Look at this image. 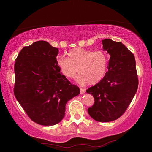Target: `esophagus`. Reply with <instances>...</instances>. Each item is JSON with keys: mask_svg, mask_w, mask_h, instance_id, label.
<instances>
[{"mask_svg": "<svg viewBox=\"0 0 152 152\" xmlns=\"http://www.w3.org/2000/svg\"><path fill=\"white\" fill-rule=\"evenodd\" d=\"M80 94H81V95L84 94V93H86V90H85L84 89H83V88H80Z\"/></svg>", "mask_w": 152, "mask_h": 152, "instance_id": "1", "label": "esophagus"}]
</instances>
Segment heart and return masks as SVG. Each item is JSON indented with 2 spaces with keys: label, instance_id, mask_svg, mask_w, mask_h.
<instances>
[{
  "label": "heart",
  "instance_id": "1",
  "mask_svg": "<svg viewBox=\"0 0 152 152\" xmlns=\"http://www.w3.org/2000/svg\"><path fill=\"white\" fill-rule=\"evenodd\" d=\"M68 57L57 58L56 64L66 78H73L78 72L80 83L95 85L100 82L107 72L108 57L104 51L76 48L66 53Z\"/></svg>",
  "mask_w": 152,
  "mask_h": 152
}]
</instances>
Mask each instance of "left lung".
<instances>
[{
	"label": "left lung",
	"mask_w": 152,
	"mask_h": 152,
	"mask_svg": "<svg viewBox=\"0 0 152 152\" xmlns=\"http://www.w3.org/2000/svg\"><path fill=\"white\" fill-rule=\"evenodd\" d=\"M102 50L110 55L108 72L101 82L86 92L95 103L88 109L89 115L100 122L118 119L127 110L138 89L134 55L120 42L102 40Z\"/></svg>",
	"instance_id": "8db88e82"
}]
</instances>
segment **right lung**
<instances>
[{
	"label": "right lung",
	"instance_id": "add662e5",
	"mask_svg": "<svg viewBox=\"0 0 152 152\" xmlns=\"http://www.w3.org/2000/svg\"><path fill=\"white\" fill-rule=\"evenodd\" d=\"M58 48L40 40L24 47L15 59V96L28 117L42 125L59 123L66 102L80 93L58 69Z\"/></svg>",
	"mask_w": 152,
	"mask_h": 152
}]
</instances>
